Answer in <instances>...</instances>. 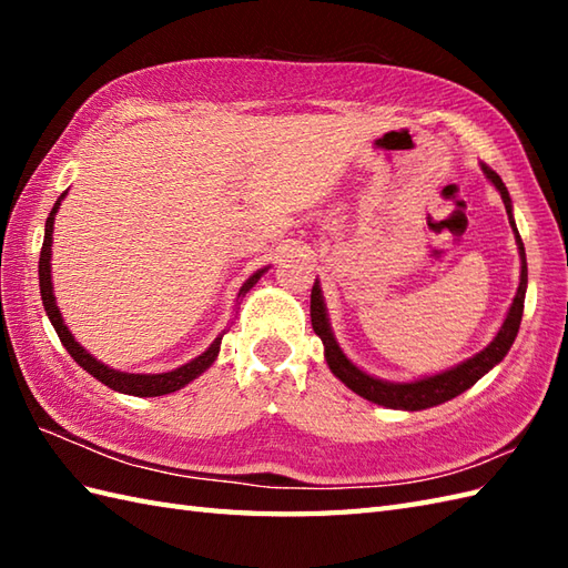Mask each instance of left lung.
Instances as JSON below:
<instances>
[{"instance_id": "left-lung-1", "label": "left lung", "mask_w": 568, "mask_h": 568, "mask_svg": "<svg viewBox=\"0 0 568 568\" xmlns=\"http://www.w3.org/2000/svg\"><path fill=\"white\" fill-rule=\"evenodd\" d=\"M480 171L486 173V178L500 192V197L505 202V212H508V220H510V226L515 232L517 251H520V285H517V293L513 297L508 317H505L503 327L496 334V339H493L484 348V352H478L476 356L462 361V364L454 366V368L434 373V376H422V378L409 381V383H393V381L376 378V376H371V373L361 371L356 364H352V361H348L346 354L342 352V346L336 344L332 324H329V317H327V305H324V297H322L320 281H315V285H312V295H310L312 329H315V334L320 336L322 344H324V358H327V366H329L334 376L346 385V388H352L356 395L366 397V400H371V403L390 407V409H407V413L442 405L446 400H452V397L462 395L464 390H468L470 385L484 378L486 373L493 366H498L500 361L505 358V354L510 352V346H513L515 336H517V329H520L523 310H525V291H527L525 244H523L520 234H517V226H515V220H513V200H510L508 187H505L500 175L496 171H490L488 165L480 163Z\"/></svg>"}]
</instances>
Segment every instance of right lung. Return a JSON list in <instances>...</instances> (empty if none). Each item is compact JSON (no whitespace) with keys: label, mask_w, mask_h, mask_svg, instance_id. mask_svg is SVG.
Wrapping results in <instances>:
<instances>
[{"label":"right lung","mask_w":568,"mask_h":568,"mask_svg":"<svg viewBox=\"0 0 568 568\" xmlns=\"http://www.w3.org/2000/svg\"><path fill=\"white\" fill-rule=\"evenodd\" d=\"M68 195V190L60 195L53 204L51 214H48L45 220V236H43V246H41V258H39V283H41V300H43V307H45V315L51 320L55 334L60 336V342L68 348V354L78 361V364L90 373L92 378H98L100 383H104L106 388H112L116 393H124V395H136V397H159V395H168V393H175L180 388H185L190 381H195L197 376H202L204 371H207L216 356H220V346H222V336L220 334L216 339L210 344V348L204 354H200L197 358L187 361L185 366H178L173 371H165V373H126V371H116L110 368L102 361L94 358L88 348H82L75 336L70 334V329L65 327L63 315H60V310L55 305V295H53V281H51V246H53V222H55V214L60 210V202ZM268 271V268H261L253 273L248 281L241 285L239 297H244L253 285L258 283V277Z\"/></svg>","instance_id":"1"}]
</instances>
